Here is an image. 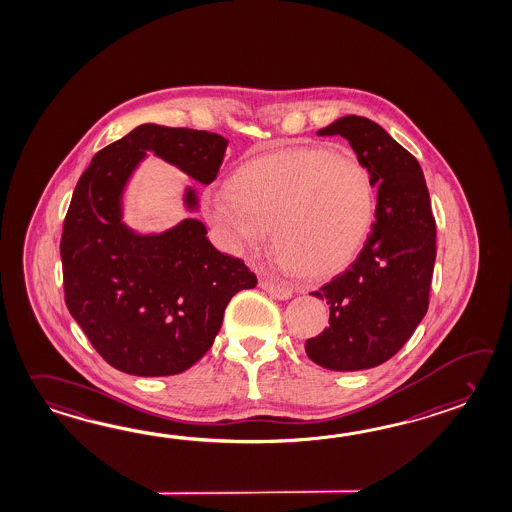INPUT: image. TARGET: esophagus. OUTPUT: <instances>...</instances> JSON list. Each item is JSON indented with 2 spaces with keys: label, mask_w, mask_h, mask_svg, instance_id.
<instances>
[{
  "label": "esophagus",
  "mask_w": 512,
  "mask_h": 512,
  "mask_svg": "<svg viewBox=\"0 0 512 512\" xmlns=\"http://www.w3.org/2000/svg\"><path fill=\"white\" fill-rule=\"evenodd\" d=\"M261 288L266 290L270 296L275 299H290L292 297V288L288 284L275 283L272 279L264 277L261 279Z\"/></svg>",
  "instance_id": "34e87169"
}]
</instances>
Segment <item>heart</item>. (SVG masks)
I'll return each instance as SVG.
<instances>
[{
  "mask_svg": "<svg viewBox=\"0 0 512 512\" xmlns=\"http://www.w3.org/2000/svg\"><path fill=\"white\" fill-rule=\"evenodd\" d=\"M376 191L358 159L325 148H283L248 159L228 187L205 194V215L235 253L270 239L305 277L340 270L373 226Z\"/></svg>",
  "mask_w": 512,
  "mask_h": 512,
  "instance_id": "1",
  "label": "heart"
}]
</instances>
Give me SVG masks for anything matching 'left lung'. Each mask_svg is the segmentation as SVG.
<instances>
[{"label":"left lung","instance_id":"1","mask_svg":"<svg viewBox=\"0 0 512 512\" xmlns=\"http://www.w3.org/2000/svg\"><path fill=\"white\" fill-rule=\"evenodd\" d=\"M318 136L345 137L378 191L364 248L345 272L312 292L329 305V327L307 340L305 351L330 371H362L395 356L426 316L435 218L419 161L382 126L345 115Z\"/></svg>","mask_w":512,"mask_h":512}]
</instances>
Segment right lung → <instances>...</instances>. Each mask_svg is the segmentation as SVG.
Instances as JSON below:
<instances>
[{
  "instance_id": "right-lung-1",
  "label": "right lung",
  "mask_w": 512,
  "mask_h": 512,
  "mask_svg": "<svg viewBox=\"0 0 512 512\" xmlns=\"http://www.w3.org/2000/svg\"><path fill=\"white\" fill-rule=\"evenodd\" d=\"M226 148L213 132L141 125L99 150L77 182L60 240L64 299L93 349L123 373L187 371L213 345L229 299L257 286L196 218L159 235H137L123 222L121 196L147 152L209 185ZM185 204L196 209L193 189Z\"/></svg>"
}]
</instances>
